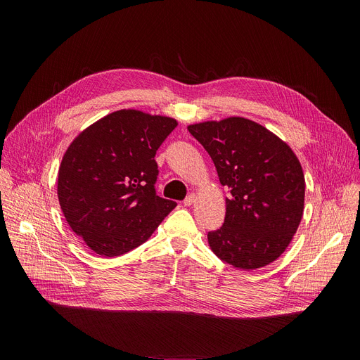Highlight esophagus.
Masks as SVG:
<instances>
[{"mask_svg": "<svg viewBox=\"0 0 360 360\" xmlns=\"http://www.w3.org/2000/svg\"><path fill=\"white\" fill-rule=\"evenodd\" d=\"M195 201V195L194 194H190L185 200H184V205H193Z\"/></svg>", "mask_w": 360, "mask_h": 360, "instance_id": "obj_1", "label": "esophagus"}]
</instances>
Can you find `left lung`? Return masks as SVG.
I'll use <instances>...</instances> for the list:
<instances>
[{"label":"left lung","mask_w":360,"mask_h":360,"mask_svg":"<svg viewBox=\"0 0 360 360\" xmlns=\"http://www.w3.org/2000/svg\"><path fill=\"white\" fill-rule=\"evenodd\" d=\"M229 186L221 228L207 233L224 262L255 270L277 259L297 231L305 176L292 148L262 125L240 117L188 127Z\"/></svg>","instance_id":"obj_1"}]
</instances>
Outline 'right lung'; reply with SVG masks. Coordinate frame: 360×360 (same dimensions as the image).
<instances>
[{
    "mask_svg": "<svg viewBox=\"0 0 360 360\" xmlns=\"http://www.w3.org/2000/svg\"><path fill=\"white\" fill-rule=\"evenodd\" d=\"M174 118L136 109L112 112L70 144L58 172V200L72 232L103 257L146 242L176 202L156 194V151Z\"/></svg>",
    "mask_w": 360,
    "mask_h": 360,
    "instance_id": "right-lung-1",
    "label": "right lung"
}]
</instances>
